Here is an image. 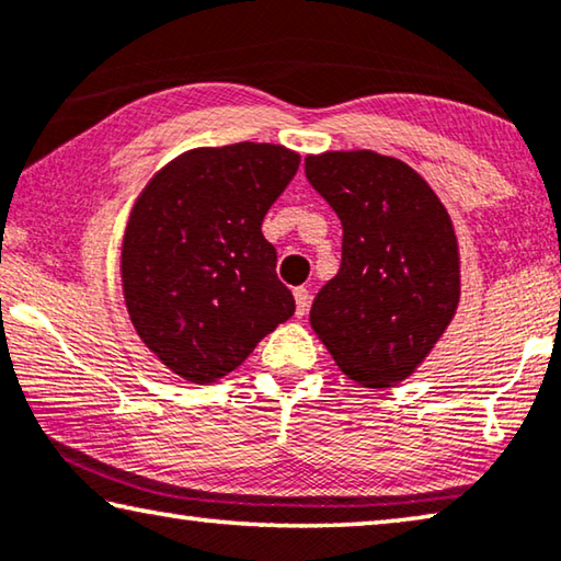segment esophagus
I'll return each instance as SVG.
<instances>
[{
    "label": "esophagus",
    "mask_w": 561,
    "mask_h": 561,
    "mask_svg": "<svg viewBox=\"0 0 561 561\" xmlns=\"http://www.w3.org/2000/svg\"><path fill=\"white\" fill-rule=\"evenodd\" d=\"M295 301H297V317H305L307 307H309V289L297 287L295 289Z\"/></svg>",
    "instance_id": "obj_1"
}]
</instances>
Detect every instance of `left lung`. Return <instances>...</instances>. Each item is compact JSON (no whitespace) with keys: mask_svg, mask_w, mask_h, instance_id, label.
<instances>
[{"mask_svg":"<svg viewBox=\"0 0 561 561\" xmlns=\"http://www.w3.org/2000/svg\"><path fill=\"white\" fill-rule=\"evenodd\" d=\"M342 221V264L309 322L346 377L381 389L412 375L459 305L451 219L412 167L369 149L305 159Z\"/></svg>","mask_w":561,"mask_h":561,"instance_id":"left-lung-1","label":"left lung"}]
</instances>
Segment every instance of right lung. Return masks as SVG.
<instances>
[{"instance_id": "right-lung-1", "label": "right lung", "mask_w": 561, "mask_h": 561, "mask_svg": "<svg viewBox=\"0 0 561 561\" xmlns=\"http://www.w3.org/2000/svg\"><path fill=\"white\" fill-rule=\"evenodd\" d=\"M297 169L299 154L282 145L202 147L139 194L122 242L124 301L174 375L225 377L295 314L262 221Z\"/></svg>"}]
</instances>
